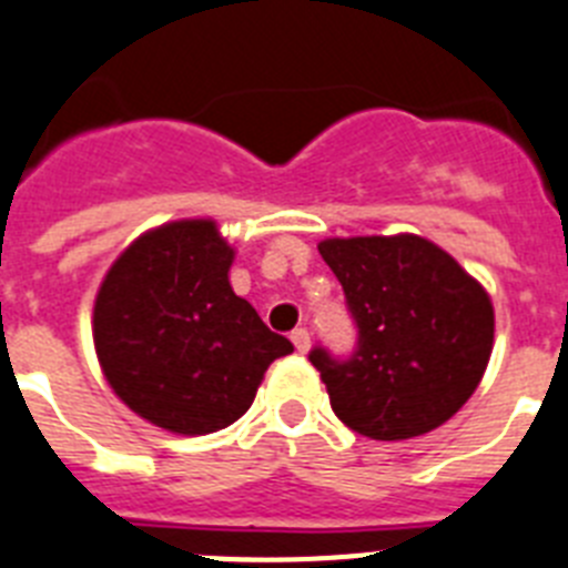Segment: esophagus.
I'll list each match as a JSON object with an SVG mask.
<instances>
[{
	"instance_id": "esophagus-1",
	"label": "esophagus",
	"mask_w": 568,
	"mask_h": 568,
	"mask_svg": "<svg viewBox=\"0 0 568 568\" xmlns=\"http://www.w3.org/2000/svg\"><path fill=\"white\" fill-rule=\"evenodd\" d=\"M290 339H293V345L298 354H307V351H311V334H307L304 327H295L293 334H290Z\"/></svg>"
}]
</instances>
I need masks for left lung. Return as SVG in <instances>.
Segmentation results:
<instances>
[{
  "mask_svg": "<svg viewBox=\"0 0 568 568\" xmlns=\"http://www.w3.org/2000/svg\"><path fill=\"white\" fill-rule=\"evenodd\" d=\"M318 252L359 327L345 363L322 348L311 354L336 418L374 442H403L447 424L490 363L487 290L420 234L327 237Z\"/></svg>",
  "mask_w": 568,
  "mask_h": 568,
  "instance_id": "left-lung-1",
  "label": "left lung"
}]
</instances>
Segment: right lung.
I'll return each mask as SVG.
<instances>
[{"label": "right lung", "instance_id": "obj_1", "mask_svg": "<svg viewBox=\"0 0 568 568\" xmlns=\"http://www.w3.org/2000/svg\"><path fill=\"white\" fill-rule=\"evenodd\" d=\"M234 246L211 217L139 234L106 270L92 339L126 409L173 435L226 429L250 409L273 359L293 342L234 295Z\"/></svg>", "mask_w": 568, "mask_h": 568}]
</instances>
